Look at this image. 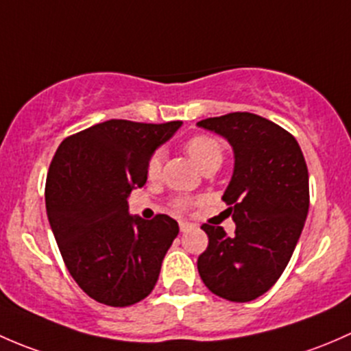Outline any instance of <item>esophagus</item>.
<instances>
[{
    "label": "esophagus",
    "mask_w": 351,
    "mask_h": 351,
    "mask_svg": "<svg viewBox=\"0 0 351 351\" xmlns=\"http://www.w3.org/2000/svg\"><path fill=\"white\" fill-rule=\"evenodd\" d=\"M179 228L182 233H186V231H191L193 228H196V225H193V223H189V221H180Z\"/></svg>",
    "instance_id": "1"
}]
</instances>
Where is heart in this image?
<instances>
[{"instance_id":"obj_1","label":"heart","mask_w":351,"mask_h":351,"mask_svg":"<svg viewBox=\"0 0 351 351\" xmlns=\"http://www.w3.org/2000/svg\"><path fill=\"white\" fill-rule=\"evenodd\" d=\"M186 150L189 154V157L193 158L194 164L197 167L202 169L208 164H213V162H219L221 164L223 160V150L221 145L216 142L215 138L206 135H196L193 138H189V142L186 143ZM162 164V154L157 152V154L152 155L149 165H147V174L149 177H155L158 174V169H160ZM186 202L184 201H176V208L184 209L186 208Z\"/></svg>"}]
</instances>
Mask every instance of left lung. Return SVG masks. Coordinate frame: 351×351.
<instances>
[{"label":"left lung","mask_w":351,"mask_h":351,"mask_svg":"<svg viewBox=\"0 0 351 351\" xmlns=\"http://www.w3.org/2000/svg\"><path fill=\"white\" fill-rule=\"evenodd\" d=\"M223 136L234 165L223 201L237 225H202L209 238L197 270L206 287L233 302L254 301L282 276L304 228L309 174L294 136L254 113H230L197 123Z\"/></svg>","instance_id":"1"}]
</instances>
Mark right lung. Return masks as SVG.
<instances>
[{
    "label": "right lung",
    "instance_id": "right-lung-1",
    "mask_svg": "<svg viewBox=\"0 0 351 351\" xmlns=\"http://www.w3.org/2000/svg\"><path fill=\"white\" fill-rule=\"evenodd\" d=\"M182 121L108 120L64 140L50 164L45 206L67 270L97 302L125 308L155 287L179 233L176 219L130 215L128 197Z\"/></svg>",
    "mask_w": 351,
    "mask_h": 351
}]
</instances>
